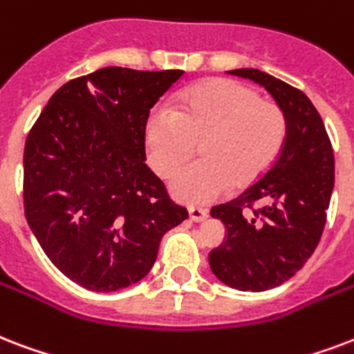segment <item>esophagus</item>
Wrapping results in <instances>:
<instances>
[{
    "mask_svg": "<svg viewBox=\"0 0 354 354\" xmlns=\"http://www.w3.org/2000/svg\"><path fill=\"white\" fill-rule=\"evenodd\" d=\"M189 217L195 221V223H202V221L207 219V212L206 209H202V207L191 206L189 207Z\"/></svg>",
    "mask_w": 354,
    "mask_h": 354,
    "instance_id": "34e87169",
    "label": "esophagus"
}]
</instances>
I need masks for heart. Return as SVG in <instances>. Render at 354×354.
<instances>
[{
  "label": "heart",
  "instance_id": "1",
  "mask_svg": "<svg viewBox=\"0 0 354 354\" xmlns=\"http://www.w3.org/2000/svg\"><path fill=\"white\" fill-rule=\"evenodd\" d=\"M288 120L282 107L239 81L215 77L189 88L176 109L159 107L147 122L148 161L171 176L198 145V158L172 178L178 201L204 204L266 174L282 152Z\"/></svg>",
  "mask_w": 354,
  "mask_h": 354
}]
</instances>
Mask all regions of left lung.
Masks as SVG:
<instances>
[{
	"instance_id": "8db88e82",
	"label": "left lung",
	"mask_w": 354,
	"mask_h": 354,
	"mask_svg": "<svg viewBox=\"0 0 354 354\" xmlns=\"http://www.w3.org/2000/svg\"><path fill=\"white\" fill-rule=\"evenodd\" d=\"M230 74L266 87L284 111L288 135L258 182L212 207V217L226 226V239L209 252V267L230 288L266 291L290 280L319 243L334 187L333 145L303 91L256 68Z\"/></svg>"
}]
</instances>
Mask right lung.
I'll return each mask as SVG.
<instances>
[{
  "label": "right lung",
  "mask_w": 354,
  "mask_h": 354,
  "mask_svg": "<svg viewBox=\"0 0 354 354\" xmlns=\"http://www.w3.org/2000/svg\"><path fill=\"white\" fill-rule=\"evenodd\" d=\"M182 74L107 66L75 77L27 135V225L75 284L104 293L137 284L161 237L189 217L145 163L150 109Z\"/></svg>",
  "instance_id": "1"
}]
</instances>
